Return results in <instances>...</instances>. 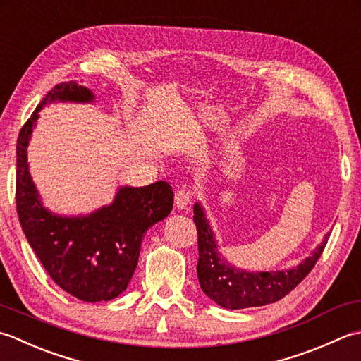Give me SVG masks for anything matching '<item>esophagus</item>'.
<instances>
[{
    "instance_id": "1",
    "label": "esophagus",
    "mask_w": 361,
    "mask_h": 361,
    "mask_svg": "<svg viewBox=\"0 0 361 361\" xmlns=\"http://www.w3.org/2000/svg\"><path fill=\"white\" fill-rule=\"evenodd\" d=\"M193 200V191L188 187H180L178 191H176V196H174V204L178 209H185L187 205Z\"/></svg>"
}]
</instances>
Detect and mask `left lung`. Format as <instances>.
I'll use <instances>...</instances> for the list:
<instances>
[{"instance_id": "1", "label": "left lung", "mask_w": 361, "mask_h": 361, "mask_svg": "<svg viewBox=\"0 0 361 361\" xmlns=\"http://www.w3.org/2000/svg\"><path fill=\"white\" fill-rule=\"evenodd\" d=\"M195 224L197 231V279L202 291L224 308H247L273 304L285 298L304 281L314 268L327 245L329 235L310 257L293 269L273 273H247L226 263L218 254L216 243L200 204H195Z\"/></svg>"}]
</instances>
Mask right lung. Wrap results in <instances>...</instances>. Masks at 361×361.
<instances>
[{
	"instance_id": "1",
	"label": "right lung",
	"mask_w": 361,
	"mask_h": 361,
	"mask_svg": "<svg viewBox=\"0 0 361 361\" xmlns=\"http://www.w3.org/2000/svg\"><path fill=\"white\" fill-rule=\"evenodd\" d=\"M57 99L87 102L93 94L76 82L59 84L21 128L16 176L18 219L43 268L63 291L85 302L110 300L126 290L145 232L168 216L174 191L165 180L140 188L124 187L109 207L79 218H62L42 207L27 171L26 148L39 110Z\"/></svg>"
}]
</instances>
